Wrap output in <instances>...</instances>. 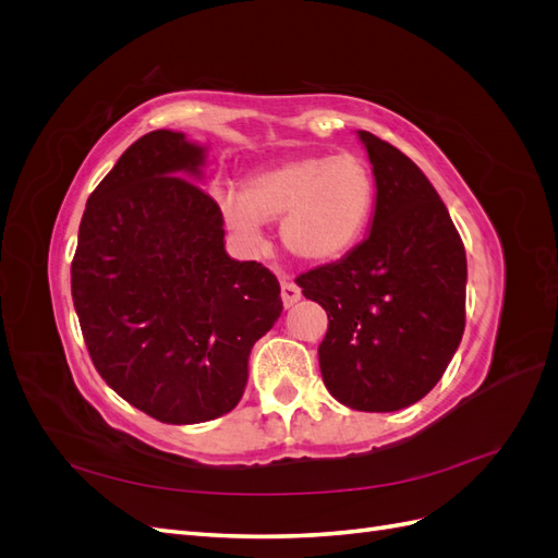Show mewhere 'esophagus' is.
<instances>
[{"label": "esophagus", "instance_id": "obj_1", "mask_svg": "<svg viewBox=\"0 0 558 558\" xmlns=\"http://www.w3.org/2000/svg\"><path fill=\"white\" fill-rule=\"evenodd\" d=\"M279 281H281V300H283V305L286 307H293L295 302L302 298L300 286L286 272H279Z\"/></svg>", "mask_w": 558, "mask_h": 558}]
</instances>
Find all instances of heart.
<instances>
[{
	"mask_svg": "<svg viewBox=\"0 0 558 558\" xmlns=\"http://www.w3.org/2000/svg\"><path fill=\"white\" fill-rule=\"evenodd\" d=\"M228 228L248 246L263 244V223L281 218L286 251L302 263H330L361 240L375 205V174L356 154H305L248 174L242 191L216 189Z\"/></svg>",
	"mask_w": 558,
	"mask_h": 558,
	"instance_id": "obj_1",
	"label": "heart"
}]
</instances>
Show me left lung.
<instances>
[{
    "label": "left lung",
    "mask_w": 558,
    "mask_h": 558,
    "mask_svg": "<svg viewBox=\"0 0 558 558\" xmlns=\"http://www.w3.org/2000/svg\"><path fill=\"white\" fill-rule=\"evenodd\" d=\"M359 137L377 183L373 228L295 283L328 314L318 365L330 396L359 412H396L440 381L461 344L468 263L424 172L373 132Z\"/></svg>",
    "instance_id": "1"
}]
</instances>
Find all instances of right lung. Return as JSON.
Here are the masks:
<instances>
[{
  "label": "right lung",
  "instance_id": "obj_1",
  "mask_svg": "<svg viewBox=\"0 0 558 558\" xmlns=\"http://www.w3.org/2000/svg\"><path fill=\"white\" fill-rule=\"evenodd\" d=\"M205 148L154 130L81 218L72 298L93 365L132 408L202 424L240 402L248 353L281 316L277 277L226 253L223 216L189 177Z\"/></svg>",
  "mask_w": 558,
  "mask_h": 558
}]
</instances>
